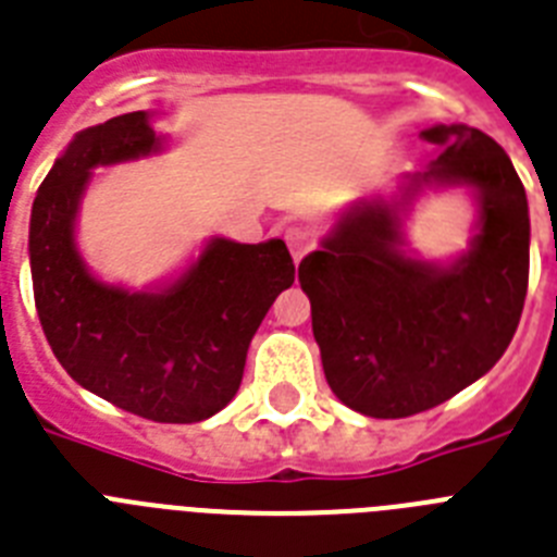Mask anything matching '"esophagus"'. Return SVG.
<instances>
[{
	"instance_id": "1",
	"label": "esophagus",
	"mask_w": 557,
	"mask_h": 557,
	"mask_svg": "<svg viewBox=\"0 0 557 557\" xmlns=\"http://www.w3.org/2000/svg\"><path fill=\"white\" fill-rule=\"evenodd\" d=\"M284 242H287V247H289V253H293V261H301L304 256H307V250H310L312 247V233L307 231V227H287V231H284Z\"/></svg>"
}]
</instances>
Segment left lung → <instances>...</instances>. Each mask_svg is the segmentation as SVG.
<instances>
[{
  "label": "left lung",
  "mask_w": 557,
  "mask_h": 557,
  "mask_svg": "<svg viewBox=\"0 0 557 557\" xmlns=\"http://www.w3.org/2000/svg\"><path fill=\"white\" fill-rule=\"evenodd\" d=\"M440 154L394 199L358 202L298 264L312 335L344 406L400 420L450 400L496 366L516 335L530 278V208L510 157L465 123L422 132ZM478 194L471 247L448 265L405 250L401 216L425 187Z\"/></svg>",
  "instance_id": "8db88e82"
}]
</instances>
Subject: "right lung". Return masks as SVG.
<instances>
[{"label":"right lung","instance_id":"1","mask_svg":"<svg viewBox=\"0 0 557 557\" xmlns=\"http://www.w3.org/2000/svg\"><path fill=\"white\" fill-rule=\"evenodd\" d=\"M151 112L78 132L39 185L30 213L33 298L66 374L112 406L154 422H199L236 397L247 346L296 282L282 239L213 236L174 282L132 289L101 282L75 245L92 169L163 151Z\"/></svg>","mask_w":557,"mask_h":557}]
</instances>
